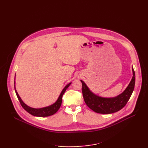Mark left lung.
Masks as SVG:
<instances>
[{
    "mask_svg": "<svg viewBox=\"0 0 148 148\" xmlns=\"http://www.w3.org/2000/svg\"><path fill=\"white\" fill-rule=\"evenodd\" d=\"M133 77L128 86L119 95L113 97H104L92 92L82 80V92L86 104L94 112L99 114H109L118 112L127 104L134 90L135 73L132 67Z\"/></svg>",
    "mask_w": 148,
    "mask_h": 148,
    "instance_id": "left-lung-1",
    "label": "left lung"
}]
</instances>
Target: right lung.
I'll list each match as a JSON object with an SVG mask.
<instances>
[{"label":"right lung","mask_w":148,"mask_h":148,"mask_svg":"<svg viewBox=\"0 0 148 148\" xmlns=\"http://www.w3.org/2000/svg\"><path fill=\"white\" fill-rule=\"evenodd\" d=\"M71 82L69 83L68 84H66L64 87L63 90H62V92H60L59 97H58V99L54 103H53V104L47 107H42V108H38V109L31 107L28 105H26L25 103L22 101L21 97H20L19 95L18 94L16 91V89L15 88V81L14 82V86H15V91L16 92V95L17 96V97L18 99L21 106L23 107V108L26 112H28V113H29L32 115L36 116V117H48V116L53 115L54 114H56L58 111V110L60 109L61 104H62V96H63L64 92L66 91V89L69 88V86L71 84Z\"/></svg>","instance_id":"right-lung-1"}]
</instances>
